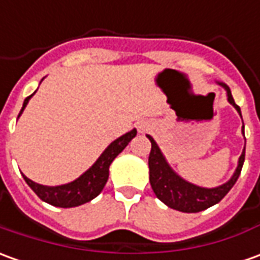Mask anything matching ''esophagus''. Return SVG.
<instances>
[{
	"mask_svg": "<svg viewBox=\"0 0 260 260\" xmlns=\"http://www.w3.org/2000/svg\"><path fill=\"white\" fill-rule=\"evenodd\" d=\"M145 129H146V125H141V126H139V131H141V132H144Z\"/></svg>",
	"mask_w": 260,
	"mask_h": 260,
	"instance_id": "obj_1",
	"label": "esophagus"
}]
</instances>
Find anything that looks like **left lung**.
Wrapping results in <instances>:
<instances>
[{
    "instance_id": "left-lung-1",
    "label": "left lung",
    "mask_w": 260,
    "mask_h": 260,
    "mask_svg": "<svg viewBox=\"0 0 260 260\" xmlns=\"http://www.w3.org/2000/svg\"><path fill=\"white\" fill-rule=\"evenodd\" d=\"M220 85H223V84H220ZM223 86L228 91V101L236 108V111L242 116L241 108L235 104L231 89L226 85ZM148 138L152 144L149 159H148L151 186H152L156 198L172 209L195 213V212L205 211V209L211 208L225 198V195L232 189V186L236 183L239 175H241L242 167L245 162V149H243L241 158H239V165L236 168L234 176L226 183L220 185L218 188H212V189L199 188L197 185H192L189 182L183 181L182 178L175 174L167 164V160L164 158V155L160 153V149L152 139V137L148 135Z\"/></svg>"
}]
</instances>
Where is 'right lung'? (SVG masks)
Masks as SVG:
<instances>
[{"label":"right lung","mask_w":260,"mask_h":260,"mask_svg":"<svg viewBox=\"0 0 260 260\" xmlns=\"http://www.w3.org/2000/svg\"><path fill=\"white\" fill-rule=\"evenodd\" d=\"M32 95L25 98L19 115L22 114L24 108L26 107L28 101ZM135 135H137V129H132L128 134L115 139L102 152L98 160L86 171L85 174H82L78 179L70 182L67 185L44 186V185L35 183L31 179H28L25 175H22V176L28 183V186L38 195L40 199H42L47 204L59 206V208H74V206L86 204V202L92 201L93 198L98 197L101 190L104 189V186L108 181V175H109V165L112 164V160L115 159L119 153L122 152L125 146L132 141V138H135Z\"/></svg>","instance_id":"add662e5"}]
</instances>
